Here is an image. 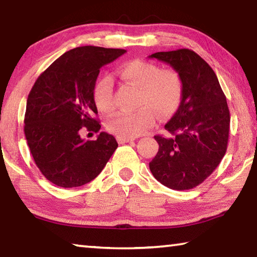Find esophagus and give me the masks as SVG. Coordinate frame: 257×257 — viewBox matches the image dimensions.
<instances>
[{
	"instance_id": "obj_1",
	"label": "esophagus",
	"mask_w": 257,
	"mask_h": 257,
	"mask_svg": "<svg viewBox=\"0 0 257 257\" xmlns=\"http://www.w3.org/2000/svg\"><path fill=\"white\" fill-rule=\"evenodd\" d=\"M135 137H124V136H119L118 137V142L120 144H123V143H129V142H134Z\"/></svg>"
}]
</instances>
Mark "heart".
Instances as JSON below:
<instances>
[{
    "instance_id": "obj_1",
    "label": "heart",
    "mask_w": 257,
    "mask_h": 257,
    "mask_svg": "<svg viewBox=\"0 0 257 257\" xmlns=\"http://www.w3.org/2000/svg\"><path fill=\"white\" fill-rule=\"evenodd\" d=\"M119 75L128 85L139 89L137 110L118 112L107 119L106 128L124 137L138 136L161 119L172 116L182 101V80L175 69H161L158 64L144 60H133L122 64ZM94 101L98 110L111 112L115 106L113 82L104 77L94 89Z\"/></svg>"
}]
</instances>
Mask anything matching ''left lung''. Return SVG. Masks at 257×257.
Returning <instances> with one entry per match:
<instances>
[{"label":"left lung","instance_id":"1","mask_svg":"<svg viewBox=\"0 0 257 257\" xmlns=\"http://www.w3.org/2000/svg\"><path fill=\"white\" fill-rule=\"evenodd\" d=\"M170 64L182 80V101L164 125L171 137L154 136L159 152L150 162L154 178L168 188L201 185L227 152L230 112L213 69L194 51L181 49L150 55Z\"/></svg>","mask_w":257,"mask_h":257}]
</instances>
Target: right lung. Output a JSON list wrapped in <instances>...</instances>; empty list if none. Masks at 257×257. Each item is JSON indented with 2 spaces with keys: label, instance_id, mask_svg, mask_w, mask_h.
Returning <instances> with one entry per match:
<instances>
[{
  "label": "right lung",
  "instance_id": "right-lung-1",
  "mask_svg": "<svg viewBox=\"0 0 257 257\" xmlns=\"http://www.w3.org/2000/svg\"><path fill=\"white\" fill-rule=\"evenodd\" d=\"M125 53L121 49L80 46L56 59L35 81L27 98L25 136L35 163L47 180L72 188L95 179L118 147L99 133L85 141L82 130L101 129L94 89L99 69Z\"/></svg>",
  "mask_w": 257,
  "mask_h": 257
}]
</instances>
